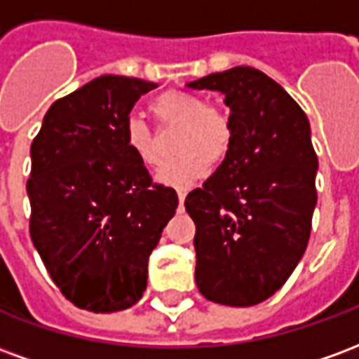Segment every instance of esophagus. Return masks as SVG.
<instances>
[{"label": "esophagus", "instance_id": "1", "mask_svg": "<svg viewBox=\"0 0 359 359\" xmlns=\"http://www.w3.org/2000/svg\"><path fill=\"white\" fill-rule=\"evenodd\" d=\"M184 200H187V192H184V190H179V203H180V208H182V203H184Z\"/></svg>", "mask_w": 359, "mask_h": 359}]
</instances>
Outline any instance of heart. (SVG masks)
Masks as SVG:
<instances>
[{
	"label": "heart",
	"instance_id": "heart-1",
	"mask_svg": "<svg viewBox=\"0 0 359 359\" xmlns=\"http://www.w3.org/2000/svg\"><path fill=\"white\" fill-rule=\"evenodd\" d=\"M149 113L159 126H180L175 149L179 157L159 167L156 180L177 190H187L203 179L211 163H221L233 146V121L225 111L211 107L196 94L169 90L149 103ZM125 144L144 167L161 161L157 134L142 118L130 117L125 125Z\"/></svg>",
	"mask_w": 359,
	"mask_h": 359
}]
</instances>
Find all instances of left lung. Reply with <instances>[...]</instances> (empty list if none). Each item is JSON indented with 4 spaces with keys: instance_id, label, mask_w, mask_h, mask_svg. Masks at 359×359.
Segmentation results:
<instances>
[{
    "instance_id": "left-lung-1",
    "label": "left lung",
    "mask_w": 359,
    "mask_h": 359,
    "mask_svg": "<svg viewBox=\"0 0 359 359\" xmlns=\"http://www.w3.org/2000/svg\"><path fill=\"white\" fill-rule=\"evenodd\" d=\"M231 109L233 146L184 200L196 225V285L208 300L246 308L285 285L308 248L317 203V156L306 113L252 67L188 82Z\"/></svg>"
}]
</instances>
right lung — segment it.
Wrapping results in <instances>:
<instances>
[{
	"label": "right lung",
	"mask_w": 359,
	"mask_h": 359,
	"mask_svg": "<svg viewBox=\"0 0 359 359\" xmlns=\"http://www.w3.org/2000/svg\"><path fill=\"white\" fill-rule=\"evenodd\" d=\"M157 84L97 76L46 113L30 146V238L67 300L94 313L134 306L179 196L128 151L125 125Z\"/></svg>",
	"instance_id": "obj_1"
}]
</instances>
